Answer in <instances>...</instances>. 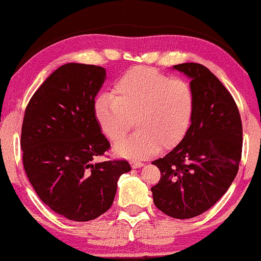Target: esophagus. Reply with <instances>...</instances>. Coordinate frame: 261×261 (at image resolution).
Wrapping results in <instances>:
<instances>
[{
    "label": "esophagus",
    "instance_id": "esophagus-1",
    "mask_svg": "<svg viewBox=\"0 0 261 261\" xmlns=\"http://www.w3.org/2000/svg\"><path fill=\"white\" fill-rule=\"evenodd\" d=\"M130 165H132V167H133V168H140V167H142L144 164L141 163V162H132Z\"/></svg>",
    "mask_w": 261,
    "mask_h": 261
}]
</instances>
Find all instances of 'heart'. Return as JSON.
<instances>
[{
    "label": "heart",
    "instance_id": "1",
    "mask_svg": "<svg viewBox=\"0 0 261 261\" xmlns=\"http://www.w3.org/2000/svg\"><path fill=\"white\" fill-rule=\"evenodd\" d=\"M194 111L189 82L148 66L129 68L113 82L111 96L100 95L94 104L99 129L113 142L134 120L138 132L113 147L118 156L132 159L148 158L159 148H175L188 133Z\"/></svg>",
    "mask_w": 261,
    "mask_h": 261
}]
</instances>
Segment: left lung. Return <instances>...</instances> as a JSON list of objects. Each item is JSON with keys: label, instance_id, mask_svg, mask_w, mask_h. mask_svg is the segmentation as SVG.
Returning <instances> with one entry per match:
<instances>
[{"label": "left lung", "instance_id": "8db88e82", "mask_svg": "<svg viewBox=\"0 0 261 261\" xmlns=\"http://www.w3.org/2000/svg\"><path fill=\"white\" fill-rule=\"evenodd\" d=\"M173 68L191 79L195 111L185 139L152 162L161 171V180L151 191L162 212L190 219L212 207L234 181L243 130L234 98L207 67L184 63Z\"/></svg>", "mask_w": 261, "mask_h": 261}]
</instances>
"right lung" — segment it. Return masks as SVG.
Instances as JSON below:
<instances>
[{"mask_svg":"<svg viewBox=\"0 0 261 261\" xmlns=\"http://www.w3.org/2000/svg\"><path fill=\"white\" fill-rule=\"evenodd\" d=\"M104 67L68 63L50 74L25 110L22 164L40 199L68 220L89 221L111 207L127 161L94 163L110 148L94 116Z\"/></svg>","mask_w":261,"mask_h":261,"instance_id":"add662e5","label":"right lung"}]
</instances>
